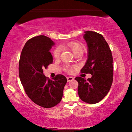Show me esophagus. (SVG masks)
<instances>
[{
    "instance_id": "1",
    "label": "esophagus",
    "mask_w": 132,
    "mask_h": 132,
    "mask_svg": "<svg viewBox=\"0 0 132 132\" xmlns=\"http://www.w3.org/2000/svg\"><path fill=\"white\" fill-rule=\"evenodd\" d=\"M73 79H74L73 78V77H67V80H68V82H70V81L73 80Z\"/></svg>"
}]
</instances>
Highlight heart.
Wrapping results in <instances>:
<instances>
[{
  "mask_svg": "<svg viewBox=\"0 0 132 132\" xmlns=\"http://www.w3.org/2000/svg\"><path fill=\"white\" fill-rule=\"evenodd\" d=\"M65 47L72 51V53L74 54V55L77 54H82L84 51V47L82 44L77 42H71L67 44ZM61 53V49L59 47L55 48L54 50L53 55L54 58L55 59H59L60 58ZM64 70L65 71L68 73H71L73 71V68L72 66L67 65L64 67Z\"/></svg>",
  "mask_w": 132,
  "mask_h": 132,
  "instance_id": "heart-1",
  "label": "heart"
}]
</instances>
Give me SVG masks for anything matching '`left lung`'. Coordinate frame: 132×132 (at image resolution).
Listing matches in <instances>:
<instances>
[{
	"mask_svg": "<svg viewBox=\"0 0 132 132\" xmlns=\"http://www.w3.org/2000/svg\"><path fill=\"white\" fill-rule=\"evenodd\" d=\"M84 38L88 46V59L81 70L90 73V78L76 77L78 93L83 102L94 104L102 101L110 90L113 81L112 55L102 35L95 31H85Z\"/></svg>",
	"mask_w": 132,
	"mask_h": 132,
	"instance_id": "1",
	"label": "left lung"
}]
</instances>
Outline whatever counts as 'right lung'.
Masks as SVG:
<instances>
[{"label": "right lung", "mask_w": 132, "mask_h": 132, "mask_svg": "<svg viewBox=\"0 0 132 132\" xmlns=\"http://www.w3.org/2000/svg\"><path fill=\"white\" fill-rule=\"evenodd\" d=\"M54 45L44 35L30 39L22 50L19 61V77L26 93L35 103L50 108L60 102L67 79L59 74L53 80L43 73L44 69L53 63L50 50Z\"/></svg>", "instance_id": "add662e5"}]
</instances>
